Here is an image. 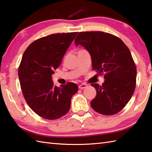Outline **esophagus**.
Returning <instances> with one entry per match:
<instances>
[{
	"label": "esophagus",
	"instance_id": "obj_1",
	"mask_svg": "<svg viewBox=\"0 0 152 152\" xmlns=\"http://www.w3.org/2000/svg\"><path fill=\"white\" fill-rule=\"evenodd\" d=\"M87 87H88V85L86 84H82L80 85H79V86H78L80 89H81V90L85 89V88H86Z\"/></svg>",
	"mask_w": 152,
	"mask_h": 152
}]
</instances>
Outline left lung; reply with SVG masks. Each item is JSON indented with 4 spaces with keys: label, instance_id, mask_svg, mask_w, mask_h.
I'll return each instance as SVG.
<instances>
[{
    "label": "left lung",
    "instance_id": "1",
    "mask_svg": "<svg viewBox=\"0 0 152 152\" xmlns=\"http://www.w3.org/2000/svg\"><path fill=\"white\" fill-rule=\"evenodd\" d=\"M75 45L89 52L93 70L104 73L102 85L91 84L96 90L91 106L103 115L117 114L128 104L136 88V66L129 48L120 38L100 31L79 32Z\"/></svg>",
    "mask_w": 152,
    "mask_h": 152
}]
</instances>
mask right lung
Here are the masks:
<instances>
[{
	"instance_id": "1",
	"label": "right lung",
	"mask_w": 152,
	"mask_h": 152,
	"mask_svg": "<svg viewBox=\"0 0 152 152\" xmlns=\"http://www.w3.org/2000/svg\"><path fill=\"white\" fill-rule=\"evenodd\" d=\"M78 32L58 33L40 38L24 52L18 68L24 98L39 116L56 120L66 114L78 87L72 82L55 86L52 75Z\"/></svg>"
}]
</instances>
